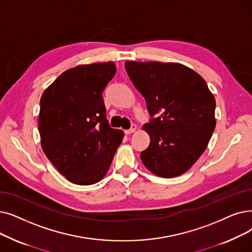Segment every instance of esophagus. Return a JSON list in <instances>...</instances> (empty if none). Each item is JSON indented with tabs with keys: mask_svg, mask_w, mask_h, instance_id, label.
I'll return each mask as SVG.
<instances>
[{
	"mask_svg": "<svg viewBox=\"0 0 252 252\" xmlns=\"http://www.w3.org/2000/svg\"><path fill=\"white\" fill-rule=\"evenodd\" d=\"M136 128H137V126L136 125H132V126H130L128 129H126L125 130V133L126 134V135H129V134H133L135 130H136Z\"/></svg>",
	"mask_w": 252,
	"mask_h": 252,
	"instance_id": "1",
	"label": "esophagus"
}]
</instances>
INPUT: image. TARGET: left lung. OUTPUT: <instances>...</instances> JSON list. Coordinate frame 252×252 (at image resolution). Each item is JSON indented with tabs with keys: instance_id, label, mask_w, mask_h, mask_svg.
Returning <instances> with one entry per match:
<instances>
[{
	"instance_id": "1",
	"label": "left lung",
	"mask_w": 252,
	"mask_h": 252,
	"mask_svg": "<svg viewBox=\"0 0 252 252\" xmlns=\"http://www.w3.org/2000/svg\"><path fill=\"white\" fill-rule=\"evenodd\" d=\"M126 70L144 96L150 115L144 128L149 146L145 167L159 177L187 172L205 151L215 128V99L206 81L177 63L126 62Z\"/></svg>"
}]
</instances>
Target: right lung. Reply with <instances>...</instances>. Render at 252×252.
Wrapping results in <instances>:
<instances>
[{"label": "right lung", "instance_id": "obj_1", "mask_svg": "<svg viewBox=\"0 0 252 252\" xmlns=\"http://www.w3.org/2000/svg\"><path fill=\"white\" fill-rule=\"evenodd\" d=\"M116 73L112 62L79 64L54 80L40 100L43 151L70 182L91 185L108 172L124 132L106 116L103 92Z\"/></svg>", "mask_w": 252, "mask_h": 252}]
</instances>
